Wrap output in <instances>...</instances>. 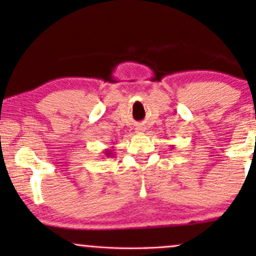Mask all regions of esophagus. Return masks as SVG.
<instances>
[{"label":"esophagus","instance_id":"obj_1","mask_svg":"<svg viewBox=\"0 0 256 256\" xmlns=\"http://www.w3.org/2000/svg\"><path fill=\"white\" fill-rule=\"evenodd\" d=\"M137 130H138V131H140V130H142V128H137Z\"/></svg>","mask_w":256,"mask_h":256}]
</instances>
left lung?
<instances>
[{"instance_id":"left-lung-1","label":"left lung","mask_w":256,"mask_h":256,"mask_svg":"<svg viewBox=\"0 0 256 256\" xmlns=\"http://www.w3.org/2000/svg\"><path fill=\"white\" fill-rule=\"evenodd\" d=\"M172 148H173V146H172Z\"/></svg>"}]
</instances>
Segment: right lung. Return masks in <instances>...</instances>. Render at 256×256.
<instances>
[{"instance_id": "obj_1", "label": "right lung", "mask_w": 256, "mask_h": 256, "mask_svg": "<svg viewBox=\"0 0 256 256\" xmlns=\"http://www.w3.org/2000/svg\"><path fill=\"white\" fill-rule=\"evenodd\" d=\"M104 155H106V156H108V158L112 156V155H113V148H112V149H106Z\"/></svg>"}]
</instances>
